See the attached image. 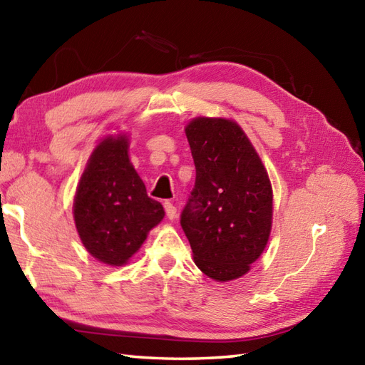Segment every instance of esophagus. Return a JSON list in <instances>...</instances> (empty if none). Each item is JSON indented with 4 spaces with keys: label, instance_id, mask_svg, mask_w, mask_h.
<instances>
[{
    "label": "esophagus",
    "instance_id": "1",
    "mask_svg": "<svg viewBox=\"0 0 365 365\" xmlns=\"http://www.w3.org/2000/svg\"><path fill=\"white\" fill-rule=\"evenodd\" d=\"M163 207H165V211H166V216H168V219H175L177 217V208L174 207V205L171 203V202H165L163 203Z\"/></svg>",
    "mask_w": 365,
    "mask_h": 365
}]
</instances>
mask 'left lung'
<instances>
[{
    "mask_svg": "<svg viewBox=\"0 0 365 365\" xmlns=\"http://www.w3.org/2000/svg\"><path fill=\"white\" fill-rule=\"evenodd\" d=\"M195 183L180 225L202 272L237 279L264 253L272 231L273 191L267 170L232 120L197 117L185 129Z\"/></svg>",
    "mask_w": 365,
    "mask_h": 365,
    "instance_id": "obj_1",
    "label": "left lung"
}]
</instances>
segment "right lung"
Segmentation results:
<instances>
[{"instance_id": "add662e5", "label": "right lung", "mask_w": 365, "mask_h": 365, "mask_svg": "<svg viewBox=\"0 0 365 365\" xmlns=\"http://www.w3.org/2000/svg\"><path fill=\"white\" fill-rule=\"evenodd\" d=\"M128 148L126 135H108L100 142L73 199V220L83 245L112 267L125 265L165 216L162 205L148 197Z\"/></svg>"}]
</instances>
